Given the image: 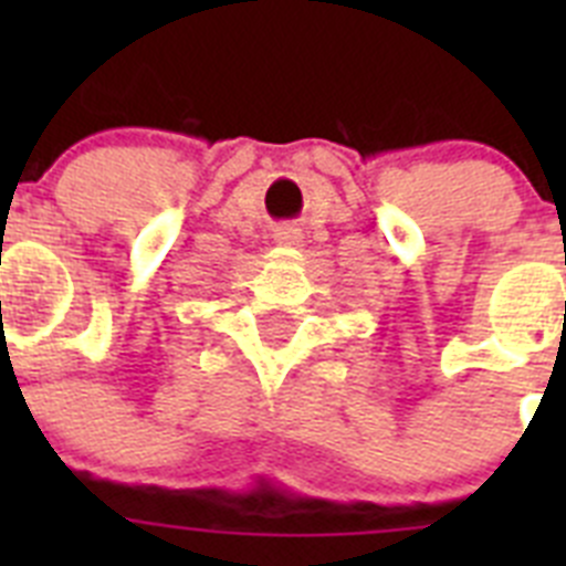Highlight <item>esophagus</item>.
Here are the masks:
<instances>
[{
	"label": "esophagus",
	"mask_w": 566,
	"mask_h": 566,
	"mask_svg": "<svg viewBox=\"0 0 566 566\" xmlns=\"http://www.w3.org/2000/svg\"><path fill=\"white\" fill-rule=\"evenodd\" d=\"M274 240H277L280 247H300V243H303V232H300L294 223H286V227H280L277 232H274Z\"/></svg>",
	"instance_id": "34e87169"
}]
</instances>
